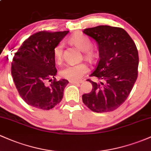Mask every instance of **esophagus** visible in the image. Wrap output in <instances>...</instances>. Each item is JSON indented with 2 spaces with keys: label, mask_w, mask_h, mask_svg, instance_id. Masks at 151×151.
Wrapping results in <instances>:
<instances>
[{
  "label": "esophagus",
  "mask_w": 151,
  "mask_h": 151,
  "mask_svg": "<svg viewBox=\"0 0 151 151\" xmlns=\"http://www.w3.org/2000/svg\"><path fill=\"white\" fill-rule=\"evenodd\" d=\"M70 82L71 84H80V83H82L83 81H70Z\"/></svg>",
  "instance_id": "34e87169"
}]
</instances>
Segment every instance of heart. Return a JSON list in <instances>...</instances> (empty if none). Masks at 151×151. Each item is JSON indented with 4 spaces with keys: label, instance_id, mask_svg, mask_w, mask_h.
Masks as SVG:
<instances>
[{
    "label": "heart",
    "instance_id": "b5f03b06",
    "mask_svg": "<svg viewBox=\"0 0 151 151\" xmlns=\"http://www.w3.org/2000/svg\"><path fill=\"white\" fill-rule=\"evenodd\" d=\"M70 42L78 49L83 52L85 60L93 62L96 56V51L91 47V41L87 36L84 35H74L70 38ZM53 55L55 61L60 64L63 60V44L60 42L55 47ZM89 71V67L85 63H79L77 65L66 66L60 72L62 77L70 81L79 80Z\"/></svg>",
    "mask_w": 151,
    "mask_h": 151
}]
</instances>
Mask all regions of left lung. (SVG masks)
Masks as SVG:
<instances>
[{"label": "left lung", "instance_id": "left-lung-1", "mask_svg": "<svg viewBox=\"0 0 151 151\" xmlns=\"http://www.w3.org/2000/svg\"><path fill=\"white\" fill-rule=\"evenodd\" d=\"M96 40L99 59L88 79L92 90L82 95L83 103L93 112L113 111L126 101L138 77V52L132 38L121 27L99 25L84 29Z\"/></svg>", "mask_w": 151, "mask_h": 151}]
</instances>
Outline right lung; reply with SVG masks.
<instances>
[{
  "label": "right lung",
  "mask_w": 151,
  "mask_h": 151,
  "mask_svg": "<svg viewBox=\"0 0 151 151\" xmlns=\"http://www.w3.org/2000/svg\"><path fill=\"white\" fill-rule=\"evenodd\" d=\"M68 32L40 31L26 39L15 54L12 77L20 96L31 106L50 110L62 101L69 81L55 77L58 71L53 50Z\"/></svg>",
  "instance_id": "add662e5"
}]
</instances>
